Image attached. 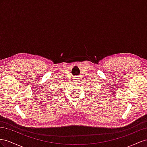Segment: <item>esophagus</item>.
Here are the masks:
<instances>
[{"mask_svg":"<svg viewBox=\"0 0 147 147\" xmlns=\"http://www.w3.org/2000/svg\"><path fill=\"white\" fill-rule=\"evenodd\" d=\"M73 79H74V81L75 82H78L79 81V76H74V78H73Z\"/></svg>","mask_w":147,"mask_h":147,"instance_id":"obj_1","label":"esophagus"}]
</instances>
